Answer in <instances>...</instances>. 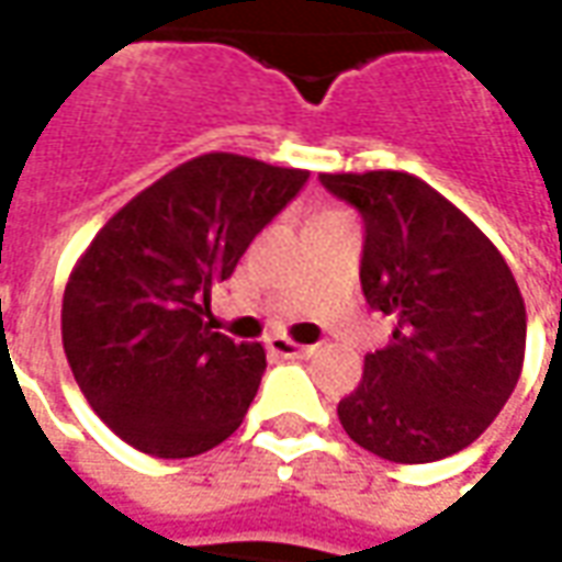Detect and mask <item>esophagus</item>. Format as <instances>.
I'll return each mask as SVG.
<instances>
[{"label":"esophagus","instance_id":"obj_1","mask_svg":"<svg viewBox=\"0 0 562 562\" xmlns=\"http://www.w3.org/2000/svg\"><path fill=\"white\" fill-rule=\"evenodd\" d=\"M268 349L270 355H277V358H304V355H310V346H301V342H294L292 337H285V334L270 337Z\"/></svg>","mask_w":562,"mask_h":562}]
</instances>
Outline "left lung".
<instances>
[{"instance_id": "8db88e82", "label": "left lung", "mask_w": 562, "mask_h": 562, "mask_svg": "<svg viewBox=\"0 0 562 562\" xmlns=\"http://www.w3.org/2000/svg\"><path fill=\"white\" fill-rule=\"evenodd\" d=\"M364 216L361 289L394 322L337 406L342 430L391 463L475 442L518 385L527 310L506 258L434 186L406 171L318 173Z\"/></svg>"}]
</instances>
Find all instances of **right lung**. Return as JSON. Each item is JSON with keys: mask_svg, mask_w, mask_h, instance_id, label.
Wrapping results in <instances>:
<instances>
[{"mask_svg": "<svg viewBox=\"0 0 562 562\" xmlns=\"http://www.w3.org/2000/svg\"><path fill=\"white\" fill-rule=\"evenodd\" d=\"M306 177L204 153L116 210L83 249L63 294V349L87 403L123 442L195 458L240 427L265 346L210 330V289Z\"/></svg>", "mask_w": 562, "mask_h": 562, "instance_id": "right-lung-1", "label": "right lung"}]
</instances>
